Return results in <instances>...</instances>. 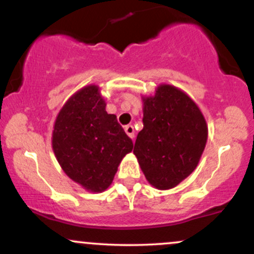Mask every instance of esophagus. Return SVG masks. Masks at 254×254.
Masks as SVG:
<instances>
[{
    "instance_id": "obj_1",
    "label": "esophagus",
    "mask_w": 254,
    "mask_h": 254,
    "mask_svg": "<svg viewBox=\"0 0 254 254\" xmlns=\"http://www.w3.org/2000/svg\"><path fill=\"white\" fill-rule=\"evenodd\" d=\"M125 132H127V135L130 137V138L133 139V137H135V129H133L132 125H127V127H124Z\"/></svg>"
}]
</instances>
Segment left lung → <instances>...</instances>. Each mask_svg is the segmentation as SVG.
<instances>
[{"mask_svg":"<svg viewBox=\"0 0 254 254\" xmlns=\"http://www.w3.org/2000/svg\"><path fill=\"white\" fill-rule=\"evenodd\" d=\"M143 129L135 154L145 179L159 190L176 188L197 167L208 139V127L192 99L171 84L143 97Z\"/></svg>","mask_w":254,"mask_h":254,"instance_id":"8db88e82","label":"left lung"}]
</instances>
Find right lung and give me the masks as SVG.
<instances>
[{"instance_id":"obj_1","label":"right lung","mask_w":254,"mask_h":254,"mask_svg":"<svg viewBox=\"0 0 254 254\" xmlns=\"http://www.w3.org/2000/svg\"><path fill=\"white\" fill-rule=\"evenodd\" d=\"M105 107L98 86L83 87L60 111L52 132V149L62 170L92 192L109 188L133 147L117 117Z\"/></svg>"}]
</instances>
